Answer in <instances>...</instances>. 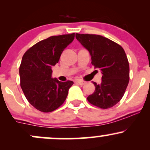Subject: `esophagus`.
<instances>
[{"label":"esophagus","mask_w":150,"mask_h":150,"mask_svg":"<svg viewBox=\"0 0 150 150\" xmlns=\"http://www.w3.org/2000/svg\"><path fill=\"white\" fill-rule=\"evenodd\" d=\"M76 82L77 84H78V85H85V84H86V82H85V81H82V80H76Z\"/></svg>","instance_id":"obj_1"}]
</instances>
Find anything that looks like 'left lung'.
<instances>
[{
  "mask_svg": "<svg viewBox=\"0 0 150 150\" xmlns=\"http://www.w3.org/2000/svg\"><path fill=\"white\" fill-rule=\"evenodd\" d=\"M75 37L89 51L94 68L102 74L100 84L93 82L95 90L87 100L101 108L112 107L123 97L129 82L130 68L125 51L101 35L76 34Z\"/></svg>",
  "mask_w": 150,
  "mask_h": 150,
  "instance_id": "left-lung-1",
  "label": "left lung"
}]
</instances>
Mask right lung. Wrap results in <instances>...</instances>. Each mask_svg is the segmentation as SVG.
I'll return each mask as SVG.
<instances>
[{
  "mask_svg": "<svg viewBox=\"0 0 150 150\" xmlns=\"http://www.w3.org/2000/svg\"><path fill=\"white\" fill-rule=\"evenodd\" d=\"M75 39V33L53 36L27 51L20 67V85L31 105L42 112H51L63 104L73 81L52 78V67Z\"/></svg>",
  "mask_w": 150,
  "mask_h": 150,
  "instance_id": "obj_1",
  "label": "right lung"
}]
</instances>
